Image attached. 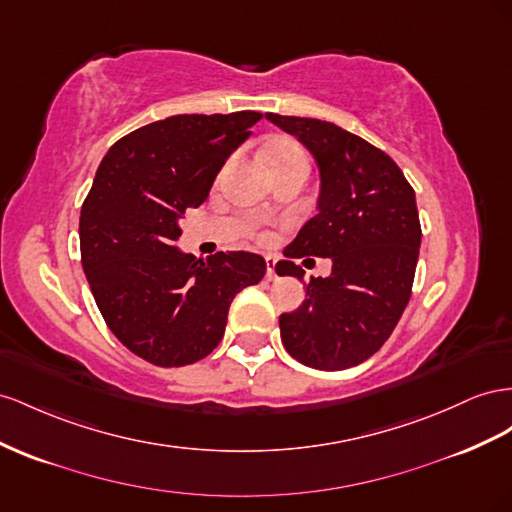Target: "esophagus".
<instances>
[{
	"instance_id": "1",
	"label": "esophagus",
	"mask_w": 512,
	"mask_h": 512,
	"mask_svg": "<svg viewBox=\"0 0 512 512\" xmlns=\"http://www.w3.org/2000/svg\"><path fill=\"white\" fill-rule=\"evenodd\" d=\"M267 280L269 282L278 280V273H275V258H271V256H267Z\"/></svg>"
}]
</instances>
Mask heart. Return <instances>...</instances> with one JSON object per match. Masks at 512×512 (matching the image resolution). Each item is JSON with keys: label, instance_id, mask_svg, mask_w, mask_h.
Segmentation results:
<instances>
[{"label": "heart", "instance_id": "obj_1", "mask_svg": "<svg viewBox=\"0 0 512 512\" xmlns=\"http://www.w3.org/2000/svg\"><path fill=\"white\" fill-rule=\"evenodd\" d=\"M267 163L271 170L278 168H293V165H306L308 168V157L297 144L290 142H273L267 148Z\"/></svg>", "mask_w": 512, "mask_h": 512}]
</instances>
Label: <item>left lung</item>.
<instances>
[{"mask_svg": "<svg viewBox=\"0 0 512 512\" xmlns=\"http://www.w3.org/2000/svg\"><path fill=\"white\" fill-rule=\"evenodd\" d=\"M267 120L310 150L321 178L316 215L275 271L303 280L293 258H331L327 278H312L301 306L280 316L284 349L316 370L357 366L383 347L409 303L422 239L416 193L383 150L338 124Z\"/></svg>", "mask_w": 512, "mask_h": 512, "instance_id": "left-lung-1", "label": "left lung"}]
</instances>
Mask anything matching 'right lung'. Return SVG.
<instances>
[{
	"mask_svg": "<svg viewBox=\"0 0 512 512\" xmlns=\"http://www.w3.org/2000/svg\"><path fill=\"white\" fill-rule=\"evenodd\" d=\"M262 116L183 114L122 137L103 157L81 206L79 245L107 327L131 353L172 368L209 355L224 338L234 295L258 284L265 258L178 250L181 219Z\"/></svg>",
	"mask_w": 512,
	"mask_h": 512,
	"instance_id": "add662e5",
	"label": "right lung"
}]
</instances>
